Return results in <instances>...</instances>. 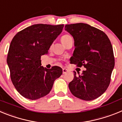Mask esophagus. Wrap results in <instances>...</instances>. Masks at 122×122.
<instances>
[{"label":"esophagus","mask_w":122,"mask_h":122,"mask_svg":"<svg viewBox=\"0 0 122 122\" xmlns=\"http://www.w3.org/2000/svg\"><path fill=\"white\" fill-rule=\"evenodd\" d=\"M62 71H63V74H66V73H67L68 71V70L66 68H63Z\"/></svg>","instance_id":"1"}]
</instances>
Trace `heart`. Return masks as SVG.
Returning a JSON list of instances; mask_svg holds the SVG:
<instances>
[{"instance_id": "b5f03b06", "label": "heart", "mask_w": 122, "mask_h": 122, "mask_svg": "<svg viewBox=\"0 0 122 122\" xmlns=\"http://www.w3.org/2000/svg\"><path fill=\"white\" fill-rule=\"evenodd\" d=\"M70 38H72L71 36H70V35H68V34H65V35H63V36L61 37V41H62V44L65 43L66 41L68 40L69 39H70Z\"/></svg>"}]
</instances>
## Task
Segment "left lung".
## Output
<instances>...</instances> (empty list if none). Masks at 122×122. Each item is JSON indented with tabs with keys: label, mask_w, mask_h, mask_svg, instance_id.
<instances>
[{
	"label": "left lung",
	"mask_w": 122,
	"mask_h": 122,
	"mask_svg": "<svg viewBox=\"0 0 122 122\" xmlns=\"http://www.w3.org/2000/svg\"><path fill=\"white\" fill-rule=\"evenodd\" d=\"M65 29L74 40L75 49L70 63L86 68L81 75L74 71L69 89L78 98L95 100L104 93L111 82L115 65L111 43L104 32L87 24H67Z\"/></svg>",
	"instance_id": "1"
}]
</instances>
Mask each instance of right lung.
Listing matches in <instances>:
<instances>
[{
	"instance_id": "right-lung-1",
	"label": "right lung",
	"mask_w": 122,
	"mask_h": 122,
	"mask_svg": "<svg viewBox=\"0 0 122 122\" xmlns=\"http://www.w3.org/2000/svg\"><path fill=\"white\" fill-rule=\"evenodd\" d=\"M63 26L34 24L18 32L13 38L6 61L13 84L24 97L33 100L47 95L54 81L62 75L59 66L47 69L41 66V56L48 53Z\"/></svg>"
}]
</instances>
